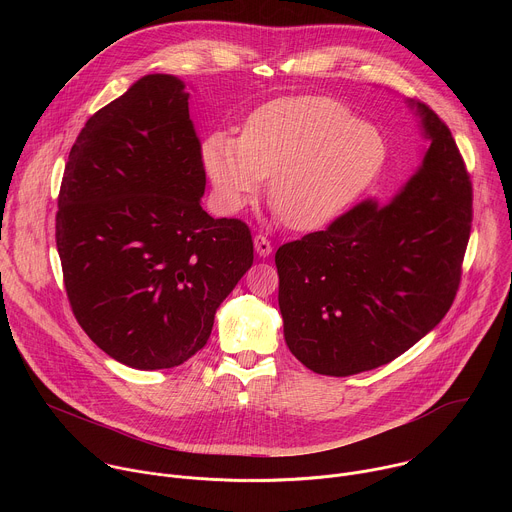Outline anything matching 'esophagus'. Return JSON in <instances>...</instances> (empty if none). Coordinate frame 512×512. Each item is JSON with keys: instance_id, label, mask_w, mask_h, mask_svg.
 Instances as JSON below:
<instances>
[{"instance_id": "obj_1", "label": "esophagus", "mask_w": 512, "mask_h": 512, "mask_svg": "<svg viewBox=\"0 0 512 512\" xmlns=\"http://www.w3.org/2000/svg\"><path fill=\"white\" fill-rule=\"evenodd\" d=\"M253 245H255V251H257L259 257H267V255H271V251H273L271 241H269L265 235H255Z\"/></svg>"}]
</instances>
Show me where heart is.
<instances>
[{"mask_svg": "<svg viewBox=\"0 0 512 512\" xmlns=\"http://www.w3.org/2000/svg\"><path fill=\"white\" fill-rule=\"evenodd\" d=\"M202 166L223 212H239L269 178V202L296 231L332 225L385 170L383 131L328 97H283L249 115L241 137L214 131Z\"/></svg>", "mask_w": 512, "mask_h": 512, "instance_id": "obj_1", "label": "heart"}]
</instances>
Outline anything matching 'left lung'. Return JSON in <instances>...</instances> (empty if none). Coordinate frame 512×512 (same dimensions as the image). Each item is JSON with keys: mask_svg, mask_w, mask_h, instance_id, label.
<instances>
[{"mask_svg": "<svg viewBox=\"0 0 512 512\" xmlns=\"http://www.w3.org/2000/svg\"><path fill=\"white\" fill-rule=\"evenodd\" d=\"M429 148L391 200H362L275 253L285 342L318 375L373 371L454 304L472 227V184L448 125L409 101Z\"/></svg>", "mask_w": 512, "mask_h": 512, "instance_id": "8db88e82", "label": "left lung"}]
</instances>
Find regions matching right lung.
I'll return each instance as SVG.
<instances>
[{
  "label": "right lung",
  "instance_id": "right-lung-1",
  "mask_svg": "<svg viewBox=\"0 0 512 512\" xmlns=\"http://www.w3.org/2000/svg\"><path fill=\"white\" fill-rule=\"evenodd\" d=\"M184 87L148 75L99 109L72 145L58 194L72 314L103 352L139 371L196 354L253 265L249 227L200 206L206 172Z\"/></svg>",
  "mask_w": 512,
  "mask_h": 512
}]
</instances>
